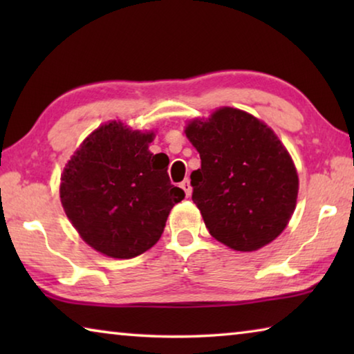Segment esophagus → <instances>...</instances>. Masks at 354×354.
<instances>
[{"mask_svg": "<svg viewBox=\"0 0 354 354\" xmlns=\"http://www.w3.org/2000/svg\"><path fill=\"white\" fill-rule=\"evenodd\" d=\"M181 189L185 192V195L190 196V194H192V185H190V183H189V179H184V181L181 183Z\"/></svg>", "mask_w": 354, "mask_h": 354, "instance_id": "obj_1", "label": "esophagus"}]
</instances>
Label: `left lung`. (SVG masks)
<instances>
[{
    "label": "left lung",
    "mask_w": 354,
    "mask_h": 354,
    "mask_svg": "<svg viewBox=\"0 0 354 354\" xmlns=\"http://www.w3.org/2000/svg\"><path fill=\"white\" fill-rule=\"evenodd\" d=\"M185 136L201 158L192 171V200L209 234L236 251L274 241L297 205L298 175L290 154L261 120L234 107L194 120Z\"/></svg>",
    "instance_id": "obj_1"
}]
</instances>
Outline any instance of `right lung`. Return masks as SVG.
I'll return each instance as SVG.
<instances>
[{
    "label": "right lung",
    "mask_w": 354,
    "mask_h": 354,
    "mask_svg": "<svg viewBox=\"0 0 354 354\" xmlns=\"http://www.w3.org/2000/svg\"><path fill=\"white\" fill-rule=\"evenodd\" d=\"M154 133L106 123L82 142L61 178V201L82 241L115 259L145 253L162 236L184 190L170 183L164 153L148 147Z\"/></svg>",
    "instance_id": "obj_1"
}]
</instances>
